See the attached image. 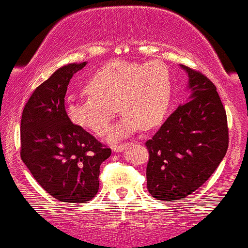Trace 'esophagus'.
I'll list each match as a JSON object with an SVG mask.
<instances>
[{
	"instance_id": "1",
	"label": "esophagus",
	"mask_w": 248,
	"mask_h": 248,
	"mask_svg": "<svg viewBox=\"0 0 248 248\" xmlns=\"http://www.w3.org/2000/svg\"><path fill=\"white\" fill-rule=\"evenodd\" d=\"M129 143H126V144H120V145H115L114 148H112V150L115 151V153H121L122 150H124V148L126 146H128Z\"/></svg>"
}]
</instances>
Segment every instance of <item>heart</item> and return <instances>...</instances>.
Segmentation results:
<instances>
[{
	"instance_id": "b5f03b06",
	"label": "heart",
	"mask_w": 248,
	"mask_h": 248,
	"mask_svg": "<svg viewBox=\"0 0 248 248\" xmlns=\"http://www.w3.org/2000/svg\"><path fill=\"white\" fill-rule=\"evenodd\" d=\"M85 90L90 97L70 99L66 104L69 119L97 136H105L120 109L124 120L109 134L110 140L116 141L141 126L151 128L162 121L172 99L173 82L168 68L160 62L115 60L95 71Z\"/></svg>"
}]
</instances>
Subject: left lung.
<instances>
[{"label":"left lung","instance_id":"1","mask_svg":"<svg viewBox=\"0 0 248 248\" xmlns=\"http://www.w3.org/2000/svg\"><path fill=\"white\" fill-rule=\"evenodd\" d=\"M188 74L190 100L163 122L145 146L146 185L157 200H184L215 173L229 145L227 112L215 83L200 71Z\"/></svg>","mask_w":248,"mask_h":248}]
</instances>
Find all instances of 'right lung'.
Segmentation results:
<instances>
[{
	"label": "right lung",
	"mask_w": 248,
	"mask_h": 248,
	"mask_svg": "<svg viewBox=\"0 0 248 248\" xmlns=\"http://www.w3.org/2000/svg\"><path fill=\"white\" fill-rule=\"evenodd\" d=\"M86 62L58 69L29 98L21 115L20 157L36 182L60 202L86 203L99 189V168L111 155L65 110L68 85Z\"/></svg>",
	"instance_id": "obj_1"
}]
</instances>
